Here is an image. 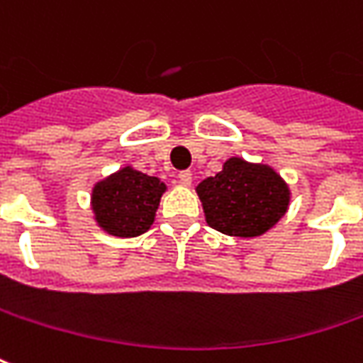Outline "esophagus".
Wrapping results in <instances>:
<instances>
[{"instance_id":"obj_1","label":"esophagus","mask_w":363,"mask_h":363,"mask_svg":"<svg viewBox=\"0 0 363 363\" xmlns=\"http://www.w3.org/2000/svg\"><path fill=\"white\" fill-rule=\"evenodd\" d=\"M179 181H181L184 186H189V184H192V173H190V171H181V173H179Z\"/></svg>"}]
</instances>
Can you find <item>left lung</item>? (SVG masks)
<instances>
[{"label":"left lung","mask_w":363,"mask_h":363,"mask_svg":"<svg viewBox=\"0 0 363 363\" xmlns=\"http://www.w3.org/2000/svg\"><path fill=\"white\" fill-rule=\"evenodd\" d=\"M206 224L225 235L255 238L265 234L287 212L291 190L269 164L228 159L216 177L196 186Z\"/></svg>","instance_id":"left-lung-1"}]
</instances>
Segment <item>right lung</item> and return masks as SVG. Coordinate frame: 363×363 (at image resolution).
Instances as JSON below:
<instances>
[{
    "label": "right lung",
    "instance_id": "right-lung-1",
    "mask_svg": "<svg viewBox=\"0 0 363 363\" xmlns=\"http://www.w3.org/2000/svg\"><path fill=\"white\" fill-rule=\"evenodd\" d=\"M167 184L157 177L123 167L92 189V212L104 232L118 238L145 234L155 222L157 208Z\"/></svg>",
    "mask_w": 363,
    "mask_h": 363
}]
</instances>
